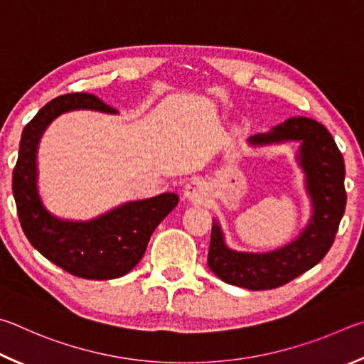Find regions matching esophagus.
I'll return each mask as SVG.
<instances>
[{"label":"esophagus","instance_id":"34e87169","mask_svg":"<svg viewBox=\"0 0 364 364\" xmlns=\"http://www.w3.org/2000/svg\"><path fill=\"white\" fill-rule=\"evenodd\" d=\"M206 195H208V187L205 182L200 181V178L190 181L186 186V188H183V196L192 203H203L206 200Z\"/></svg>","mask_w":364,"mask_h":364}]
</instances>
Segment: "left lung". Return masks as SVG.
<instances>
[{
	"mask_svg": "<svg viewBox=\"0 0 364 364\" xmlns=\"http://www.w3.org/2000/svg\"><path fill=\"white\" fill-rule=\"evenodd\" d=\"M283 140H302L299 161L307 174L314 215L301 237L269 254L230 251L219 225L214 224L208 265L228 284L252 291L279 288L315 267L334 243L347 203L342 153L326 127L304 117L289 118L270 132L256 134L250 137V144L267 145Z\"/></svg>",
	"mask_w": 364,
	"mask_h": 364,
	"instance_id": "8db88e82",
	"label": "left lung"
}]
</instances>
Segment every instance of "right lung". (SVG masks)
Listing matches in <instances>:
<instances>
[{
	"label": "right lung",
	"instance_id": "obj_1",
	"mask_svg": "<svg viewBox=\"0 0 364 364\" xmlns=\"http://www.w3.org/2000/svg\"><path fill=\"white\" fill-rule=\"evenodd\" d=\"M89 108L113 113L94 94H63L48 102L23 127L12 172L18 220L31 246L73 277L113 279L126 275L142 259L151 233L177 206L176 193L132 201L91 222L55 219L43 208L36 190V149L43 131L57 114Z\"/></svg>",
	"mask_w": 364,
	"mask_h": 364
}]
</instances>
